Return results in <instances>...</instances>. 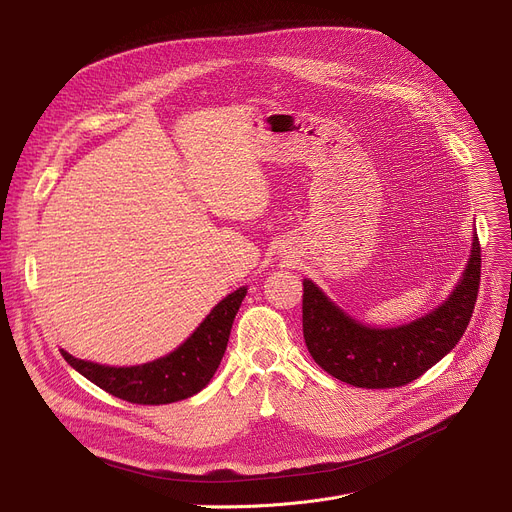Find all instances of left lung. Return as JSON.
<instances>
[{"label":"left lung","mask_w":512,"mask_h":512,"mask_svg":"<svg viewBox=\"0 0 512 512\" xmlns=\"http://www.w3.org/2000/svg\"><path fill=\"white\" fill-rule=\"evenodd\" d=\"M481 280V247L444 305L400 328H367L342 313L311 280L303 282V336L315 363L357 388L405 386L448 355L465 334Z\"/></svg>","instance_id":"1"}]
</instances>
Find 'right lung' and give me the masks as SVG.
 Masks as SVG:
<instances>
[{"mask_svg": "<svg viewBox=\"0 0 512 512\" xmlns=\"http://www.w3.org/2000/svg\"><path fill=\"white\" fill-rule=\"evenodd\" d=\"M242 286L213 307L203 324L174 353L137 367H105L74 359L62 351L64 359L87 380L116 398L134 405H170L201 392L218 371L226 353L234 315L245 299Z\"/></svg>", "mask_w": 512, "mask_h": 512, "instance_id": "add662e5", "label": "right lung"}]
</instances>
